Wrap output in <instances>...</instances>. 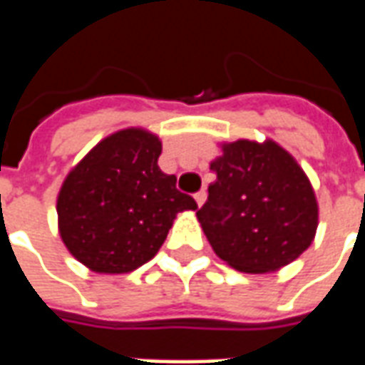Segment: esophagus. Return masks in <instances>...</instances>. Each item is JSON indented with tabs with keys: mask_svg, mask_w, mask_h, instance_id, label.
Wrapping results in <instances>:
<instances>
[{
	"mask_svg": "<svg viewBox=\"0 0 365 365\" xmlns=\"http://www.w3.org/2000/svg\"><path fill=\"white\" fill-rule=\"evenodd\" d=\"M205 199H207V191L205 190H201V191H197V193H195V201H197L199 207L205 203Z\"/></svg>",
	"mask_w": 365,
	"mask_h": 365,
	"instance_id": "obj_1",
	"label": "esophagus"
}]
</instances>
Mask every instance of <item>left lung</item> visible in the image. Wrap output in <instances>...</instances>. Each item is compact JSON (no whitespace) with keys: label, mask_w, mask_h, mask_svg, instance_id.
<instances>
[{"label":"left lung","mask_w":365,"mask_h":365,"mask_svg":"<svg viewBox=\"0 0 365 365\" xmlns=\"http://www.w3.org/2000/svg\"><path fill=\"white\" fill-rule=\"evenodd\" d=\"M217 174L197 221L215 254L245 274H269L297 260L319 227L309 178L272 138L221 143Z\"/></svg>","instance_id":"8db88e82"}]
</instances>
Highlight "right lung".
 <instances>
[{
	"mask_svg": "<svg viewBox=\"0 0 365 365\" xmlns=\"http://www.w3.org/2000/svg\"><path fill=\"white\" fill-rule=\"evenodd\" d=\"M162 140L143 127L120 128L91 148L62 182L58 232L68 252L96 274H128L152 260L178 213L195 199L158 166Z\"/></svg>",
	"mask_w": 365,
	"mask_h": 365,
	"instance_id": "obj_1",
	"label": "right lung"
}]
</instances>
